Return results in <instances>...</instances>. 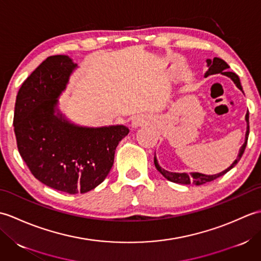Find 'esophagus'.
<instances>
[{
  "label": "esophagus",
  "instance_id": "obj_1",
  "mask_svg": "<svg viewBox=\"0 0 261 261\" xmlns=\"http://www.w3.org/2000/svg\"><path fill=\"white\" fill-rule=\"evenodd\" d=\"M146 122H147V118H145V116L137 115V116H135L134 119H132L131 124H132V126H134V127H138V126L142 125L143 123H146Z\"/></svg>",
  "mask_w": 261,
  "mask_h": 261
}]
</instances>
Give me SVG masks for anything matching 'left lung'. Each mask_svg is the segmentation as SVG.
I'll use <instances>...</instances> for the list:
<instances>
[{
    "mask_svg": "<svg viewBox=\"0 0 261 261\" xmlns=\"http://www.w3.org/2000/svg\"><path fill=\"white\" fill-rule=\"evenodd\" d=\"M206 63H207L208 70L206 71V73H205V75H204L205 77H207L210 75H213V74L221 73L222 75H225V76L230 77V79L234 82V84L237 85V87L239 88V90L242 91V86H241V83H240V80H239V76H238L236 73H233V71H229L228 70L230 68V66L226 64L223 59L215 57V58H213V60L206 59ZM246 121H247V132H246L245 143H243L242 147L240 148L239 154H238V158L234 160L233 164H232L229 168H226L225 170H223L222 173L216 174V175H204V174H201V173H190V174H186V173H170V171L165 170L164 168L160 167V166L158 165L156 156H154V159H153L154 166H156L157 170L165 177V178H167L168 180L173 181V182H177V184L202 185V184H205V182L212 181V180H214L216 178H219L220 176L226 174L230 169L233 168L234 166L238 163H239V160L241 159L243 152H245V149L247 147L248 137H249V112H247V114H246Z\"/></svg>",
    "mask_w": 261,
    "mask_h": 261,
    "instance_id": "left-lung-1",
    "label": "left lung"
}]
</instances>
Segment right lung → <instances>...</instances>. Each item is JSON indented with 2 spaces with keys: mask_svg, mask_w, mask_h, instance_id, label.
Here are the masks:
<instances>
[{
  "mask_svg": "<svg viewBox=\"0 0 261 261\" xmlns=\"http://www.w3.org/2000/svg\"><path fill=\"white\" fill-rule=\"evenodd\" d=\"M77 65L68 56L48 57L23 82L16 95L14 134L20 156L42 184L68 194L92 191L105 179L124 125L79 126L57 109L58 97Z\"/></svg>",
  "mask_w": 261,
  "mask_h": 261,
  "instance_id": "right-lung-1",
  "label": "right lung"
}]
</instances>
